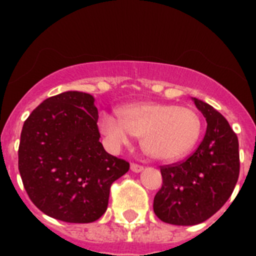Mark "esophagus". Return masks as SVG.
<instances>
[{
    "mask_svg": "<svg viewBox=\"0 0 256 256\" xmlns=\"http://www.w3.org/2000/svg\"><path fill=\"white\" fill-rule=\"evenodd\" d=\"M130 169H132L133 172H141V170H144V166L140 164H137V162H132V164H130Z\"/></svg>",
    "mask_w": 256,
    "mask_h": 256,
    "instance_id": "1",
    "label": "esophagus"
}]
</instances>
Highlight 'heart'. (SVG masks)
<instances>
[{"label":"heart","mask_w":256,"mask_h":256,"mask_svg":"<svg viewBox=\"0 0 256 256\" xmlns=\"http://www.w3.org/2000/svg\"><path fill=\"white\" fill-rule=\"evenodd\" d=\"M122 119L102 114L98 128L112 148L130 144L132 136L141 137L142 148L154 159L173 160L198 144L202 120L194 108L173 104L140 102L120 108Z\"/></svg>","instance_id":"heart-1"}]
</instances>
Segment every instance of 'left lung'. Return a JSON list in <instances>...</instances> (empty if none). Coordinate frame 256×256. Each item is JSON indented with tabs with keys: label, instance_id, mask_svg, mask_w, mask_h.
Instances as JSON below:
<instances>
[{
	"label": "left lung",
	"instance_id": "obj_1",
	"mask_svg": "<svg viewBox=\"0 0 256 256\" xmlns=\"http://www.w3.org/2000/svg\"><path fill=\"white\" fill-rule=\"evenodd\" d=\"M194 101L206 119L204 140L184 160L160 166L162 184L154 198L156 216L169 224L194 226L209 219L227 202L238 180L236 133L212 106Z\"/></svg>",
	"mask_w": 256,
	"mask_h": 256
}]
</instances>
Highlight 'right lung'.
<instances>
[{
	"label": "right lung",
	"mask_w": 256,
	"mask_h": 256,
	"mask_svg": "<svg viewBox=\"0 0 256 256\" xmlns=\"http://www.w3.org/2000/svg\"><path fill=\"white\" fill-rule=\"evenodd\" d=\"M88 94L48 97L24 122L18 156L22 184L46 216L91 223L108 209L110 187L130 162L106 152Z\"/></svg>",
	"instance_id": "right-lung-1"
}]
</instances>
